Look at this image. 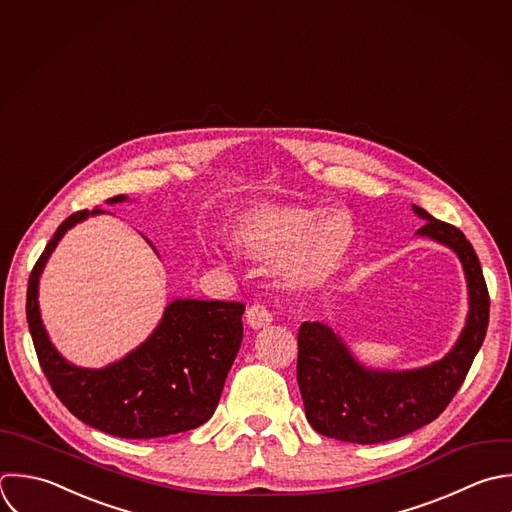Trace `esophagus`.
<instances>
[{"instance_id": "esophagus-1", "label": "esophagus", "mask_w": 512, "mask_h": 512, "mask_svg": "<svg viewBox=\"0 0 512 512\" xmlns=\"http://www.w3.org/2000/svg\"><path fill=\"white\" fill-rule=\"evenodd\" d=\"M245 317H247V325H249L251 329H255V331L269 327L271 321H273L271 311H269L267 307H263V305H253V307H249V311H247Z\"/></svg>"}]
</instances>
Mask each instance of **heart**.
I'll return each instance as SVG.
<instances>
[{"label": "heart", "instance_id": "1", "mask_svg": "<svg viewBox=\"0 0 512 512\" xmlns=\"http://www.w3.org/2000/svg\"><path fill=\"white\" fill-rule=\"evenodd\" d=\"M229 239L251 259L275 263L285 258L283 271L291 285L317 289L343 267L353 243V225L339 211L261 203L233 221Z\"/></svg>", "mask_w": 512, "mask_h": 512}]
</instances>
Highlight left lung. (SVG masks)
<instances>
[{
    "mask_svg": "<svg viewBox=\"0 0 512 512\" xmlns=\"http://www.w3.org/2000/svg\"><path fill=\"white\" fill-rule=\"evenodd\" d=\"M413 211L427 221L417 235L453 249L463 265L467 325L441 361L411 371H379L363 367L333 329L305 321L297 335V383L307 421L329 439L375 445L433 423L461 389L485 341L491 301L473 245L455 225L423 207L413 205Z\"/></svg>",
    "mask_w": 512,
    "mask_h": 512,
    "instance_id": "left-lung-1",
    "label": "left lung"
}]
</instances>
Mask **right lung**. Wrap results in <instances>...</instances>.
<instances>
[{"instance_id":"add662e5","label":"right lung","mask_w":512,"mask_h":512,"mask_svg":"<svg viewBox=\"0 0 512 512\" xmlns=\"http://www.w3.org/2000/svg\"><path fill=\"white\" fill-rule=\"evenodd\" d=\"M127 201L115 195L107 203ZM103 209L77 211L53 233L27 285V325L39 365L57 399L85 425L121 439H157L207 423L221 399L243 339V303L175 299L137 349L103 369L65 361L41 323L37 285L59 239Z\"/></svg>"}]
</instances>
